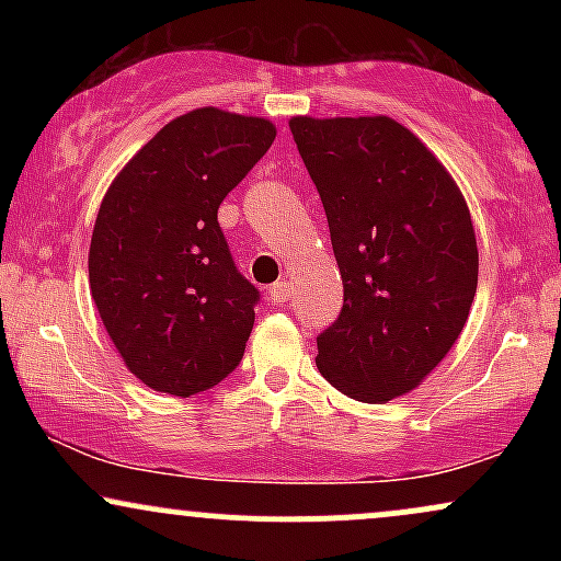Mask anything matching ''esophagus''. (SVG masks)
<instances>
[{"label": "esophagus", "instance_id": "1", "mask_svg": "<svg viewBox=\"0 0 561 561\" xmlns=\"http://www.w3.org/2000/svg\"><path fill=\"white\" fill-rule=\"evenodd\" d=\"M289 298H293V285H289L287 279L276 282V285L268 287V300L276 302V306H279V302H287Z\"/></svg>", "mask_w": 561, "mask_h": 561}]
</instances>
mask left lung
Instances as JSON below:
<instances>
[{
  "label": "left lung",
  "mask_w": 561,
  "mask_h": 561,
  "mask_svg": "<svg viewBox=\"0 0 561 561\" xmlns=\"http://www.w3.org/2000/svg\"><path fill=\"white\" fill-rule=\"evenodd\" d=\"M317 184L343 311L317 366L347 398L388 403L427 379L459 340L478 293V240L459 184L388 115L289 118Z\"/></svg>",
  "instance_id": "obj_1"
}]
</instances>
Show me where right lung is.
<instances>
[{
  "label": "right lung",
  "instance_id": "1",
  "mask_svg": "<svg viewBox=\"0 0 561 561\" xmlns=\"http://www.w3.org/2000/svg\"><path fill=\"white\" fill-rule=\"evenodd\" d=\"M274 137L261 115L197 107L160 128L107 186L89 287L115 351L147 388L190 398L240 364L259 289L231 261L218 205Z\"/></svg>",
  "mask_w": 561,
  "mask_h": 561
}]
</instances>
